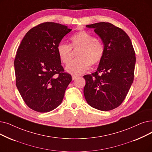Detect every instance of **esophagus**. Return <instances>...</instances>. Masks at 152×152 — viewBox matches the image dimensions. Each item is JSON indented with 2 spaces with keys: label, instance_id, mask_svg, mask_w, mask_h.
I'll use <instances>...</instances> for the list:
<instances>
[{
  "label": "esophagus",
  "instance_id": "esophagus-1",
  "mask_svg": "<svg viewBox=\"0 0 152 152\" xmlns=\"http://www.w3.org/2000/svg\"><path fill=\"white\" fill-rule=\"evenodd\" d=\"M77 77V76H76V75H72V80H75Z\"/></svg>",
  "mask_w": 152,
  "mask_h": 152
}]
</instances>
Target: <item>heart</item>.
Returning a JSON list of instances; mask_svg holds the SVG:
<instances>
[{
  "label": "heart",
  "instance_id": "b5f03b06",
  "mask_svg": "<svg viewBox=\"0 0 152 152\" xmlns=\"http://www.w3.org/2000/svg\"><path fill=\"white\" fill-rule=\"evenodd\" d=\"M71 45L60 42L57 47L58 54L61 61L69 63L77 53L76 60L68 64L66 69L72 75H81L89 69V66L99 62L103 57L104 46L102 42L86 31H81L70 38ZM73 48L74 49L72 50Z\"/></svg>",
  "mask_w": 152,
  "mask_h": 152
}]
</instances>
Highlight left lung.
Masks as SVG:
<instances>
[{
	"label": "left lung",
	"mask_w": 152,
	"mask_h": 152,
	"mask_svg": "<svg viewBox=\"0 0 152 152\" xmlns=\"http://www.w3.org/2000/svg\"><path fill=\"white\" fill-rule=\"evenodd\" d=\"M93 28L104 46L97 71L83 76L84 95L88 104L108 111L122 104L134 81L135 53L127 34L108 22L86 25Z\"/></svg>",
	"instance_id": "obj_1"
}]
</instances>
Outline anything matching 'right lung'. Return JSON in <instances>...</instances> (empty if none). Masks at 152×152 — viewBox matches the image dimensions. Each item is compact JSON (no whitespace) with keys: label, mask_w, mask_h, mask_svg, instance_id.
<instances>
[{"label":"right lung","mask_w":152,"mask_h":152,"mask_svg":"<svg viewBox=\"0 0 152 152\" xmlns=\"http://www.w3.org/2000/svg\"><path fill=\"white\" fill-rule=\"evenodd\" d=\"M72 30L45 22L30 29L21 42L14 61L16 86L25 104L38 113H48L63 101L72 81L64 72L57 47Z\"/></svg>","instance_id":"add662e5"}]
</instances>
